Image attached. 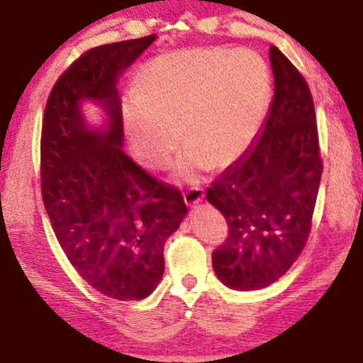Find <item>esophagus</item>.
Listing matches in <instances>:
<instances>
[{
    "instance_id": "obj_1",
    "label": "esophagus",
    "mask_w": 363,
    "mask_h": 363,
    "mask_svg": "<svg viewBox=\"0 0 363 363\" xmlns=\"http://www.w3.org/2000/svg\"><path fill=\"white\" fill-rule=\"evenodd\" d=\"M202 199H204V191L201 187H192V189L184 192V202L187 207H196Z\"/></svg>"
}]
</instances>
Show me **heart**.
Listing matches in <instances>:
<instances>
[{
  "instance_id": "heart-1",
  "label": "heart",
  "mask_w": 363,
  "mask_h": 363,
  "mask_svg": "<svg viewBox=\"0 0 363 363\" xmlns=\"http://www.w3.org/2000/svg\"><path fill=\"white\" fill-rule=\"evenodd\" d=\"M133 93L123 108L133 157L146 169H162L182 131L187 144L174 174L197 181L214 164H234L257 138L267 113L270 74L250 50L191 48L149 61L134 79Z\"/></svg>"
}]
</instances>
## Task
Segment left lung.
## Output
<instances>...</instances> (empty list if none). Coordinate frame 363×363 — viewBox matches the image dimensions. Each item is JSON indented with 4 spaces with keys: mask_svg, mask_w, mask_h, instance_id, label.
<instances>
[{
    "mask_svg": "<svg viewBox=\"0 0 363 363\" xmlns=\"http://www.w3.org/2000/svg\"><path fill=\"white\" fill-rule=\"evenodd\" d=\"M269 57L275 86L262 128L206 194L229 225L212 267L224 286L244 292L274 284L301 255L322 177L308 86L277 48Z\"/></svg>",
    "mask_w": 363,
    "mask_h": 363,
    "instance_id": "left-lung-1",
    "label": "left lung"
}]
</instances>
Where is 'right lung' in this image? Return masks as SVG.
<instances>
[{
	"label": "right lung",
	"mask_w": 363,
	"mask_h": 363,
	"mask_svg": "<svg viewBox=\"0 0 363 363\" xmlns=\"http://www.w3.org/2000/svg\"><path fill=\"white\" fill-rule=\"evenodd\" d=\"M156 35L98 46L62 72L41 131V189L72 267L111 298L143 301L164 274V244L187 216L182 194L123 152L118 81ZM101 111L99 123L85 109Z\"/></svg>",
	"instance_id": "add662e5"
}]
</instances>
